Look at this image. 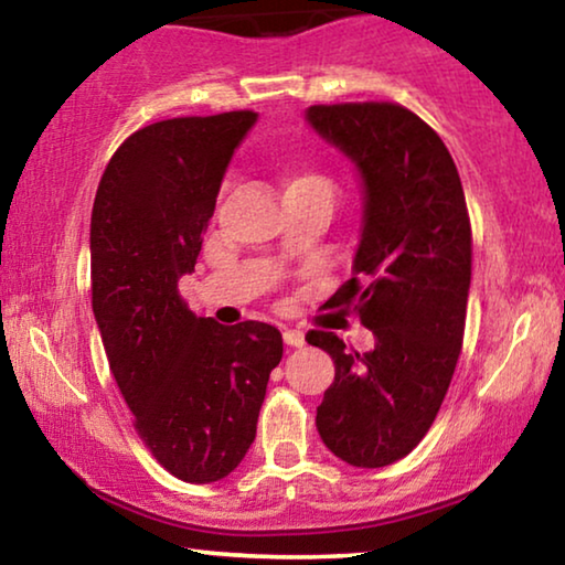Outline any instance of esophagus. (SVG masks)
<instances>
[{
    "mask_svg": "<svg viewBox=\"0 0 565 565\" xmlns=\"http://www.w3.org/2000/svg\"><path fill=\"white\" fill-rule=\"evenodd\" d=\"M284 343L289 348H301V345H305V332H301V330H284Z\"/></svg>",
    "mask_w": 565,
    "mask_h": 565,
    "instance_id": "34e87169",
    "label": "esophagus"
}]
</instances>
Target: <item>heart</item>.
<instances>
[{
    "instance_id": "heart-1",
    "label": "heart",
    "mask_w": 565,
    "mask_h": 565,
    "mask_svg": "<svg viewBox=\"0 0 565 565\" xmlns=\"http://www.w3.org/2000/svg\"><path fill=\"white\" fill-rule=\"evenodd\" d=\"M299 186H328V189H332L330 179L322 177V173H317V171L294 173V177L289 179V184H286V189H299Z\"/></svg>"
}]
</instances>
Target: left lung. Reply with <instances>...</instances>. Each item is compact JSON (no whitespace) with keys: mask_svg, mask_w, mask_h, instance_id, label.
<instances>
[{"mask_svg":"<svg viewBox=\"0 0 565 565\" xmlns=\"http://www.w3.org/2000/svg\"><path fill=\"white\" fill-rule=\"evenodd\" d=\"M307 120L359 166L365 206L348 279L324 307H345L376 335L359 353L335 332L307 343L335 361L317 430L345 463L381 468L417 448L456 371L471 286V220L440 135L396 102L315 105Z\"/></svg>","mask_w":565,"mask_h":565,"instance_id":"left-lung-1","label":"left lung"}]
</instances>
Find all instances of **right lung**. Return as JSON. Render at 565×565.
I'll list each match as a JSON object with an SVG mask.
<instances>
[{"label": "right lung", "mask_w": 565, "mask_h": 565, "mask_svg": "<svg viewBox=\"0 0 565 565\" xmlns=\"http://www.w3.org/2000/svg\"><path fill=\"white\" fill-rule=\"evenodd\" d=\"M253 109L135 130L92 210V309L135 433L171 476L225 479L256 440L284 343L274 324L196 317L179 294Z\"/></svg>", "instance_id": "right-lung-1"}]
</instances>
